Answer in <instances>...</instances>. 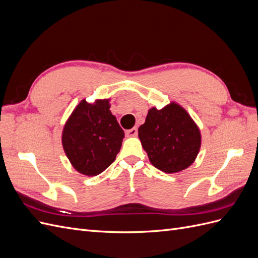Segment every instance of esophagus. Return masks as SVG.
Returning a JSON list of instances; mask_svg holds the SVG:
<instances>
[{
	"label": "esophagus",
	"instance_id": "obj_1",
	"mask_svg": "<svg viewBox=\"0 0 258 258\" xmlns=\"http://www.w3.org/2000/svg\"><path fill=\"white\" fill-rule=\"evenodd\" d=\"M126 135L128 136V137H136L137 135H138V128H132V129H130V130H127L126 131Z\"/></svg>",
	"mask_w": 258,
	"mask_h": 258
}]
</instances>
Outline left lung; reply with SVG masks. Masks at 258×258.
<instances>
[{"label": "left lung", "mask_w": 258, "mask_h": 258, "mask_svg": "<svg viewBox=\"0 0 258 258\" xmlns=\"http://www.w3.org/2000/svg\"><path fill=\"white\" fill-rule=\"evenodd\" d=\"M138 132L151 163L165 173L188 168L200 151L199 127L185 108L175 102L161 110L150 108Z\"/></svg>", "instance_id": "8db88e82"}]
</instances>
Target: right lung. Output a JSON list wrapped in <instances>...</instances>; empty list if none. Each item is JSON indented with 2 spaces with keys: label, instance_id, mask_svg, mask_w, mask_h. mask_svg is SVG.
<instances>
[{
  "label": "right lung",
  "instance_id": "1",
  "mask_svg": "<svg viewBox=\"0 0 258 258\" xmlns=\"http://www.w3.org/2000/svg\"><path fill=\"white\" fill-rule=\"evenodd\" d=\"M110 107V99L93 103L84 99L63 127L64 153L74 169L84 175L102 173L120 151L124 134Z\"/></svg>",
  "mask_w": 258,
  "mask_h": 258
}]
</instances>
